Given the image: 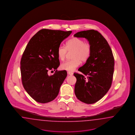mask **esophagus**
<instances>
[{
	"instance_id": "obj_1",
	"label": "esophagus",
	"mask_w": 135,
	"mask_h": 135,
	"mask_svg": "<svg viewBox=\"0 0 135 135\" xmlns=\"http://www.w3.org/2000/svg\"><path fill=\"white\" fill-rule=\"evenodd\" d=\"M68 74L70 75H73V73L71 72H68Z\"/></svg>"
}]
</instances>
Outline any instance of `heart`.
<instances>
[{
  "label": "heart",
  "mask_w": 135,
  "mask_h": 135,
  "mask_svg": "<svg viewBox=\"0 0 135 135\" xmlns=\"http://www.w3.org/2000/svg\"><path fill=\"white\" fill-rule=\"evenodd\" d=\"M68 52H72V60H67L60 65L61 69L68 71H73L80 64L81 62L86 61L90 57L91 52V45L82 39L74 37L68 40L66 47L60 45L57 48V57L63 60Z\"/></svg>",
  "instance_id": "1"
}]
</instances>
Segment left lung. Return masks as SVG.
Listing matches in <instances>:
<instances>
[{
	"instance_id": "8db88e82",
	"label": "left lung",
	"mask_w": 135,
	"mask_h": 135,
	"mask_svg": "<svg viewBox=\"0 0 135 135\" xmlns=\"http://www.w3.org/2000/svg\"><path fill=\"white\" fill-rule=\"evenodd\" d=\"M74 37L85 38L89 42L91 52L89 59L74 73L76 78L75 93L81 102L91 104L98 101L111 87L114 73V59L110 46L101 34L96 30H85Z\"/></svg>"
}]
</instances>
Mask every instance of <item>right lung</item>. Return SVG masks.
Instances as JSON below:
<instances>
[{
	"mask_svg": "<svg viewBox=\"0 0 135 135\" xmlns=\"http://www.w3.org/2000/svg\"><path fill=\"white\" fill-rule=\"evenodd\" d=\"M72 32L42 29L27 44L20 62L21 78L25 90L36 102L46 103L57 96L67 74L57 70L60 64L57 50ZM52 70L55 74L49 76Z\"/></svg>",
	"mask_w": 135,
	"mask_h": 135,
	"instance_id": "add662e5",
	"label": "right lung"
}]
</instances>
